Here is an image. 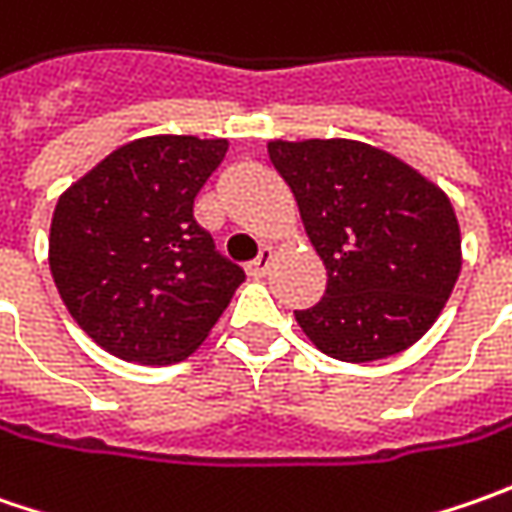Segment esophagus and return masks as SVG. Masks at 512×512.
Returning <instances> with one entry per match:
<instances>
[{"label":"esophagus","mask_w":512,"mask_h":512,"mask_svg":"<svg viewBox=\"0 0 512 512\" xmlns=\"http://www.w3.org/2000/svg\"><path fill=\"white\" fill-rule=\"evenodd\" d=\"M273 259H276V250L273 247H262V253H259V259H253L250 265H247V276H253V279H262L270 265H273Z\"/></svg>","instance_id":"34e87169"}]
</instances>
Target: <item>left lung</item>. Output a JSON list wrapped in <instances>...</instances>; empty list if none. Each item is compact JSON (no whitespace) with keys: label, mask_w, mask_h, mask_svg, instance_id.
Returning a JSON list of instances; mask_svg holds the SVG:
<instances>
[{"label":"left lung","mask_w":512,"mask_h":512,"mask_svg":"<svg viewBox=\"0 0 512 512\" xmlns=\"http://www.w3.org/2000/svg\"><path fill=\"white\" fill-rule=\"evenodd\" d=\"M322 256V302L296 322L339 362H379L439 319L462 270V233L442 187L387 150L353 139L270 142Z\"/></svg>","instance_id":"1"}]
</instances>
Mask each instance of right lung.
<instances>
[{"instance_id":"right-lung-1","label":"right lung","mask_w":512,"mask_h":512,"mask_svg":"<svg viewBox=\"0 0 512 512\" xmlns=\"http://www.w3.org/2000/svg\"><path fill=\"white\" fill-rule=\"evenodd\" d=\"M225 153L227 139H136L59 196L53 282L76 325L113 356L182 362L245 282L193 219V199Z\"/></svg>"}]
</instances>
